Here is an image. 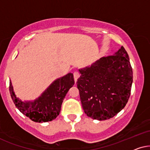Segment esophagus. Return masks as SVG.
Listing matches in <instances>:
<instances>
[{
  "instance_id": "esophagus-1",
  "label": "esophagus",
  "mask_w": 150,
  "mask_h": 150,
  "mask_svg": "<svg viewBox=\"0 0 150 150\" xmlns=\"http://www.w3.org/2000/svg\"><path fill=\"white\" fill-rule=\"evenodd\" d=\"M73 77H74V80H75V82H76V81H77V79L79 77V73H78V72L75 71L73 73Z\"/></svg>"
}]
</instances>
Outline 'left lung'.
<instances>
[{
  "label": "left lung",
  "instance_id": "1",
  "mask_svg": "<svg viewBox=\"0 0 150 150\" xmlns=\"http://www.w3.org/2000/svg\"><path fill=\"white\" fill-rule=\"evenodd\" d=\"M79 71L81 76L77 86L88 117L107 120L125 106L130 95L133 73L124 47Z\"/></svg>",
  "mask_w": 150,
  "mask_h": 150
}]
</instances>
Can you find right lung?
Instances as JSON below:
<instances>
[{"label": "right lung", "mask_w": 150, "mask_h": 150, "mask_svg": "<svg viewBox=\"0 0 150 150\" xmlns=\"http://www.w3.org/2000/svg\"><path fill=\"white\" fill-rule=\"evenodd\" d=\"M75 83L73 73L55 80L33 101H22L17 98L9 80V92L16 107L31 121L38 123L53 121L59 115L62 103L69 90Z\"/></svg>", "instance_id": "1"}]
</instances>
